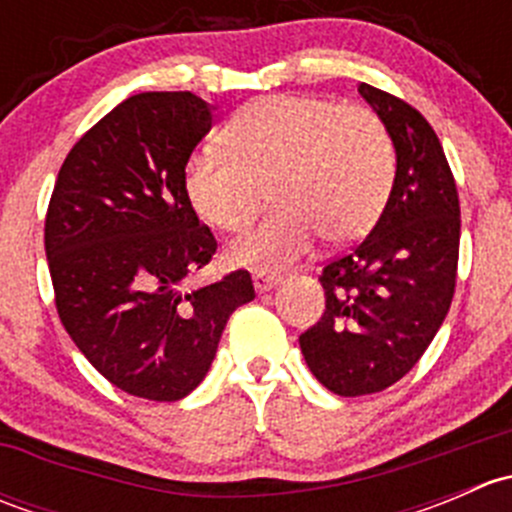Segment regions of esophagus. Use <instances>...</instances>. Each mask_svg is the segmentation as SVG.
I'll list each match as a JSON object with an SVG mask.
<instances>
[{
  "label": "esophagus",
  "instance_id": "1",
  "mask_svg": "<svg viewBox=\"0 0 512 512\" xmlns=\"http://www.w3.org/2000/svg\"><path fill=\"white\" fill-rule=\"evenodd\" d=\"M252 282H255V289L257 292H270L272 287L277 285V282H280V275H277V272H255V275H252Z\"/></svg>",
  "mask_w": 512,
  "mask_h": 512
}]
</instances>
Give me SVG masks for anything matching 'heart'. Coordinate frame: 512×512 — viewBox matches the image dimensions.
<instances>
[{
    "mask_svg": "<svg viewBox=\"0 0 512 512\" xmlns=\"http://www.w3.org/2000/svg\"><path fill=\"white\" fill-rule=\"evenodd\" d=\"M223 143L188 158L185 190L195 213L227 232L250 225L272 190L275 213L227 247L230 262L252 270L294 265L319 235L337 245L361 237L396 178L379 113L332 98H257L230 118Z\"/></svg>",
    "mask_w": 512,
    "mask_h": 512,
    "instance_id": "heart-1",
    "label": "heart"
}]
</instances>
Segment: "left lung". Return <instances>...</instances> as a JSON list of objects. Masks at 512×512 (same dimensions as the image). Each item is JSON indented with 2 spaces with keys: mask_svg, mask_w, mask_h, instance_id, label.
I'll return each instance as SVG.
<instances>
[{
  "mask_svg": "<svg viewBox=\"0 0 512 512\" xmlns=\"http://www.w3.org/2000/svg\"><path fill=\"white\" fill-rule=\"evenodd\" d=\"M359 94L394 141V188L369 235L322 267L324 314L299 337L339 396L376 394L414 369L451 309L461 245L456 180L431 123L376 86Z\"/></svg>",
  "mask_w": 512,
  "mask_h": 512,
  "instance_id": "left-lung-1",
  "label": "left lung"
}]
</instances>
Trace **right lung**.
<instances>
[{
	"label": "right lung",
	"mask_w": 512,
	"mask_h": 512,
	"mask_svg": "<svg viewBox=\"0 0 512 512\" xmlns=\"http://www.w3.org/2000/svg\"><path fill=\"white\" fill-rule=\"evenodd\" d=\"M210 126V103L190 91L126 98L74 143L46 210L61 324L103 379L138 399L188 396L230 314L255 299L247 270L188 285L218 250L185 190Z\"/></svg>",
	"instance_id": "obj_1"
}]
</instances>
